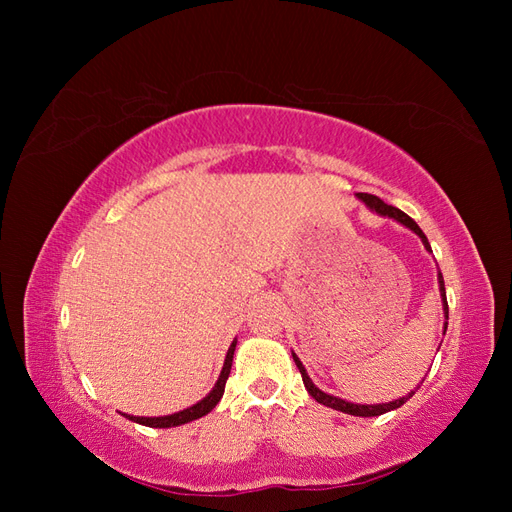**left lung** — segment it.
I'll return each mask as SVG.
<instances>
[{
    "instance_id": "left-lung-1",
    "label": "left lung",
    "mask_w": 512,
    "mask_h": 512,
    "mask_svg": "<svg viewBox=\"0 0 512 512\" xmlns=\"http://www.w3.org/2000/svg\"><path fill=\"white\" fill-rule=\"evenodd\" d=\"M356 198H359L361 203H365V207H369L374 213L382 215V218H391V220H395V222H399V224H404L406 228H410V230L414 232V235L421 237V241H423V245H425V250L431 252V245H429V241H427V237H425V232H423L421 228H418V224L410 218V215H406L404 211H399V209L393 207V205H386L384 200H380V198L374 196V194L359 192V194H356ZM438 284H440V299H442V309H444V333H446V327H448V303H446L444 277H442L440 271H438ZM292 359H294V363H297V367H299V371H301L303 384H305L307 393L312 395V397L318 401V404L327 406V408H333V410H339V412H344V414H352V416H380V414H384V412L397 410L399 406H404L406 401L414 395V391L418 389V386H421V384H418L414 391H410L408 395L399 397V399H395V401H389V404H352V401H346V399H342V397H335V395H329V393L320 391L318 386L312 382V378L307 376V369L303 367L301 359H299V356L294 354V352H292Z\"/></svg>"
}]
</instances>
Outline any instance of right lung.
<instances>
[{
	"label": "right lung",
	"mask_w": 512,
	"mask_h": 512,
	"mask_svg": "<svg viewBox=\"0 0 512 512\" xmlns=\"http://www.w3.org/2000/svg\"><path fill=\"white\" fill-rule=\"evenodd\" d=\"M235 348H237V339H232V344L226 352V359H224V367L220 371V378L218 382H215L213 389L209 391L207 397H203L198 401V404L185 408L181 412H175V414H166V416H134V414H123L126 418H130L132 423H138V425H145V427H156V429H166V427H179V425H185L190 421H196V418L209 414L215 406H218V401L222 399L224 395V386H226V380H228V374H230V367H232V354H235Z\"/></svg>",
	"instance_id": "right-lung-1"
}]
</instances>
